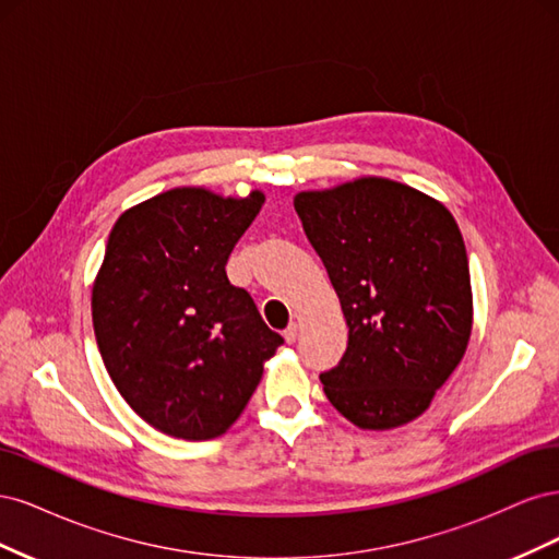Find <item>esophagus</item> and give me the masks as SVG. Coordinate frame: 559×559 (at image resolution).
<instances>
[{"instance_id": "esophagus-1", "label": "esophagus", "mask_w": 559, "mask_h": 559, "mask_svg": "<svg viewBox=\"0 0 559 559\" xmlns=\"http://www.w3.org/2000/svg\"><path fill=\"white\" fill-rule=\"evenodd\" d=\"M296 337H298V324H289V326H286V331H284V341L286 343H296Z\"/></svg>"}]
</instances>
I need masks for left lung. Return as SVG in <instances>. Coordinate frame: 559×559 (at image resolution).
<instances>
[{"label":"left lung","mask_w":559,"mask_h":559,"mask_svg":"<svg viewBox=\"0 0 559 559\" xmlns=\"http://www.w3.org/2000/svg\"><path fill=\"white\" fill-rule=\"evenodd\" d=\"M294 207L349 326L345 357L319 376L326 399L359 429L408 425L468 347L473 294L460 226L443 202L384 177L300 191Z\"/></svg>","instance_id":"8db88e82"}]
</instances>
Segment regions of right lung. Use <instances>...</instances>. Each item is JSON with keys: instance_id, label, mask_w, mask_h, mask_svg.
Returning <instances> with one entry per match:
<instances>
[{"instance_id": "obj_1", "label": "right lung", "mask_w": 559, "mask_h": 559, "mask_svg": "<svg viewBox=\"0 0 559 559\" xmlns=\"http://www.w3.org/2000/svg\"><path fill=\"white\" fill-rule=\"evenodd\" d=\"M265 202L205 186L163 191L116 218L93 282V329L107 373L146 425L210 441L242 415L284 343L226 263Z\"/></svg>"}]
</instances>
